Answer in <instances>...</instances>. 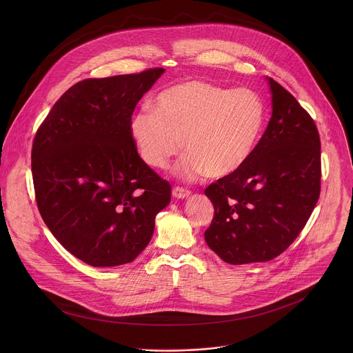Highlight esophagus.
Returning <instances> with one entry per match:
<instances>
[{
	"mask_svg": "<svg viewBox=\"0 0 353 353\" xmlns=\"http://www.w3.org/2000/svg\"><path fill=\"white\" fill-rule=\"evenodd\" d=\"M172 196L176 199V200H185L190 196V192L183 189V188H174L172 190Z\"/></svg>",
	"mask_w": 353,
	"mask_h": 353,
	"instance_id": "esophagus-1",
	"label": "esophagus"
}]
</instances>
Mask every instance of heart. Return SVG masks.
<instances>
[{
	"mask_svg": "<svg viewBox=\"0 0 353 353\" xmlns=\"http://www.w3.org/2000/svg\"><path fill=\"white\" fill-rule=\"evenodd\" d=\"M152 107L132 117L130 136L141 159L156 168H165L185 141L188 154L175 168L185 181L205 174L220 179L241 171L256 150L265 125V104L256 92L202 80L167 87Z\"/></svg>",
	"mask_w": 353,
	"mask_h": 353,
	"instance_id": "heart-1",
	"label": "heart"
}]
</instances>
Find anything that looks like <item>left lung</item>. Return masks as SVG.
<instances>
[{"mask_svg":"<svg viewBox=\"0 0 353 353\" xmlns=\"http://www.w3.org/2000/svg\"><path fill=\"white\" fill-rule=\"evenodd\" d=\"M272 117L248 164L206 188L209 249L231 265L265 262L301 234L319 199L321 141L298 101L273 79Z\"/></svg>","mask_w":353,"mask_h":353,"instance_id":"8db88e82","label":"left lung"}]
</instances>
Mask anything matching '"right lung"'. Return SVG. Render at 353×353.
<instances>
[{
	"mask_svg": "<svg viewBox=\"0 0 353 353\" xmlns=\"http://www.w3.org/2000/svg\"><path fill=\"white\" fill-rule=\"evenodd\" d=\"M164 69L88 79L52 105L32 145L41 216L55 239L95 268L134 261L151 242L170 183L139 156L129 123Z\"/></svg>",
	"mask_w": 353,
	"mask_h": 353,
	"instance_id": "add662e5",
	"label": "right lung"
}]
</instances>
